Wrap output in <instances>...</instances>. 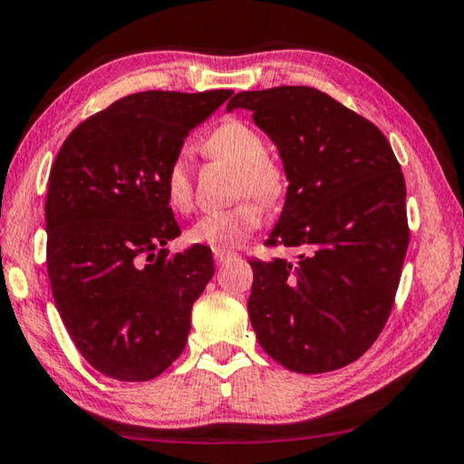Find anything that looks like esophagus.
Listing matches in <instances>:
<instances>
[{
  "label": "esophagus",
  "instance_id": "1",
  "mask_svg": "<svg viewBox=\"0 0 464 464\" xmlns=\"http://www.w3.org/2000/svg\"><path fill=\"white\" fill-rule=\"evenodd\" d=\"M233 256H237V254L231 250H223V247H214V260H217V265H223Z\"/></svg>",
  "mask_w": 464,
  "mask_h": 464
}]
</instances>
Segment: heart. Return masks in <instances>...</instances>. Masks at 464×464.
<instances>
[{
  "label": "heart",
  "instance_id": "b5f03b06",
  "mask_svg": "<svg viewBox=\"0 0 464 464\" xmlns=\"http://www.w3.org/2000/svg\"><path fill=\"white\" fill-rule=\"evenodd\" d=\"M212 158L223 160L237 169L235 174V198L252 194L255 198L239 199L225 210L206 212L188 227L187 239L191 244L210 247H233L263 225V207L273 208L285 198L288 176L284 168L266 158V145L256 130L246 121L229 117L208 134L204 142ZM164 193L168 206L176 212H187L193 204L191 161L185 151L176 153L164 172ZM261 203L258 205L256 199Z\"/></svg>",
  "mask_w": 464,
  "mask_h": 464
}]
</instances>
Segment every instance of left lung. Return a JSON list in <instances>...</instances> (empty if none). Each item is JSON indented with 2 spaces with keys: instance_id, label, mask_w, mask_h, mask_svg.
<instances>
[{
  "instance_id": "8db88e82",
  "label": "left lung",
  "mask_w": 464,
  "mask_h": 464,
  "mask_svg": "<svg viewBox=\"0 0 464 464\" xmlns=\"http://www.w3.org/2000/svg\"><path fill=\"white\" fill-rule=\"evenodd\" d=\"M284 160L288 195L269 246L295 263L250 260L252 328L266 353L303 374L360 360L395 303L410 229L406 180L374 123L309 86L239 92Z\"/></svg>"
}]
</instances>
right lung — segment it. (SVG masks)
<instances>
[{
  "instance_id": "right-lung-1",
  "label": "right lung",
  "mask_w": 464,
  "mask_h": 464,
  "mask_svg": "<svg viewBox=\"0 0 464 464\" xmlns=\"http://www.w3.org/2000/svg\"><path fill=\"white\" fill-rule=\"evenodd\" d=\"M233 92L147 90L82 121L63 142L45 195L48 277L71 341L94 370L151 381L182 353L212 252L164 246L180 227L164 172L187 134Z\"/></svg>"
}]
</instances>
